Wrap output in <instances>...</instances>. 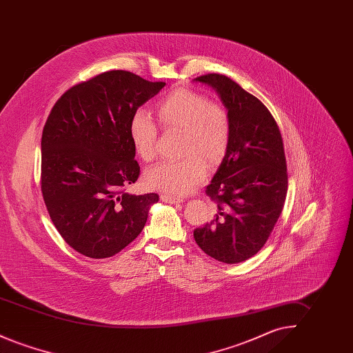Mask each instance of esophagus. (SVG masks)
Here are the masks:
<instances>
[{
  "label": "esophagus",
  "mask_w": 353,
  "mask_h": 353,
  "mask_svg": "<svg viewBox=\"0 0 353 353\" xmlns=\"http://www.w3.org/2000/svg\"><path fill=\"white\" fill-rule=\"evenodd\" d=\"M160 199H161V201L167 202V203H180V202L184 201L181 197L172 196V194H161Z\"/></svg>",
  "instance_id": "esophagus-1"
}]
</instances>
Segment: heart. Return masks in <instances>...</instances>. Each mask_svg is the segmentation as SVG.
<instances>
[{
	"instance_id": "obj_1",
	"label": "heart",
	"mask_w": 353,
	"mask_h": 353,
	"mask_svg": "<svg viewBox=\"0 0 353 353\" xmlns=\"http://www.w3.org/2000/svg\"><path fill=\"white\" fill-rule=\"evenodd\" d=\"M154 115L165 131H180L177 161L160 163L145 172V183L153 189L180 196L201 183L209 168L219 165L232 141V119L226 108L205 95L186 88L170 91L154 105ZM134 151L144 161L156 156L157 128L143 112L130 121Z\"/></svg>"
}]
</instances>
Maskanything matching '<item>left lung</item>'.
<instances>
[{
    "label": "left lung",
    "mask_w": 353,
    "mask_h": 353,
    "mask_svg": "<svg viewBox=\"0 0 353 353\" xmlns=\"http://www.w3.org/2000/svg\"><path fill=\"white\" fill-rule=\"evenodd\" d=\"M196 81L217 90L232 119V141L205 188L217 213L193 236L202 252L233 265L265 246L283 210L288 185L283 140L268 107L234 81L221 74Z\"/></svg>",
    "instance_id": "obj_1"
}]
</instances>
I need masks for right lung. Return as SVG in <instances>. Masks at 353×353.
I'll return each instance as SVG.
<instances>
[{
    "label": "right lung",
    "instance_id": "obj_1",
    "mask_svg": "<svg viewBox=\"0 0 353 353\" xmlns=\"http://www.w3.org/2000/svg\"><path fill=\"white\" fill-rule=\"evenodd\" d=\"M164 82L124 70L72 85L55 101L42 131L41 190L51 221L75 252L112 256L141 233L159 194L134 196L139 179L130 121Z\"/></svg>",
    "mask_w": 353,
    "mask_h": 353
}]
</instances>
